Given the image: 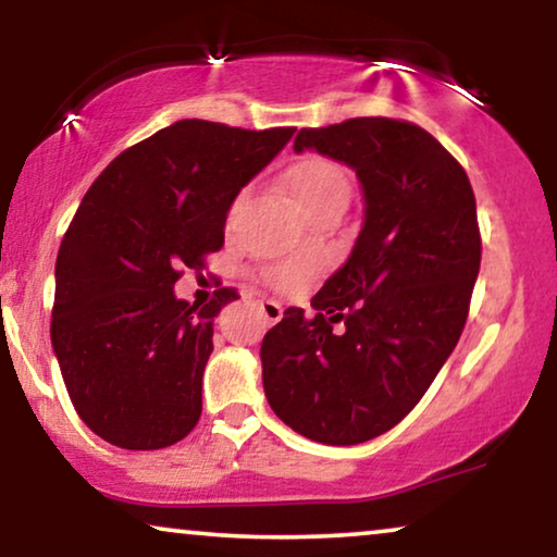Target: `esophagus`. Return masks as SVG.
I'll return each instance as SVG.
<instances>
[{
	"label": "esophagus",
	"instance_id": "1",
	"mask_svg": "<svg viewBox=\"0 0 557 557\" xmlns=\"http://www.w3.org/2000/svg\"><path fill=\"white\" fill-rule=\"evenodd\" d=\"M258 307H261V311H263V317L269 319L271 324H276L281 317H284V307H281L278 301H273V299H261L258 301Z\"/></svg>",
	"mask_w": 557,
	"mask_h": 557
}]
</instances>
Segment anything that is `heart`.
<instances>
[{
  "mask_svg": "<svg viewBox=\"0 0 557 557\" xmlns=\"http://www.w3.org/2000/svg\"><path fill=\"white\" fill-rule=\"evenodd\" d=\"M286 182H288V189H292V195L296 197V202L301 205L307 215L319 208H324V205L349 200L347 174L324 157H307L301 159V162H296L292 170H288ZM240 205H243V195L235 197L231 218L238 212ZM314 271H317L314 261H307V258H292V261H281L276 265H271V269L265 271V278H269V284H273L276 288L294 292V288H299Z\"/></svg>",
  "mask_w": 557,
  "mask_h": 557,
  "instance_id": "b5f03b06",
  "label": "heart"
}]
</instances>
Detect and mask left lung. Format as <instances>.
Instances as JSON below:
<instances>
[{"label":"left lung","mask_w":557,"mask_h":557,"mask_svg":"<svg viewBox=\"0 0 557 557\" xmlns=\"http://www.w3.org/2000/svg\"><path fill=\"white\" fill-rule=\"evenodd\" d=\"M304 149L352 166L364 223L314 317L292 307L265 332L263 391L296 433L352 446L398 425L454 352L482 263L476 200L463 166L410 121L301 128Z\"/></svg>","instance_id":"left-lung-1"}]
</instances>
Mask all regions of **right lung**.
<instances>
[{
    "mask_svg": "<svg viewBox=\"0 0 557 557\" xmlns=\"http://www.w3.org/2000/svg\"><path fill=\"white\" fill-rule=\"evenodd\" d=\"M296 128L182 119L121 151L83 197L55 263L50 337L81 421L119 448L177 444L202 413L212 319L182 301V269L223 248L227 210Z\"/></svg>",
    "mask_w": 557,
    "mask_h": 557,
    "instance_id": "1",
    "label": "right lung"
}]
</instances>
